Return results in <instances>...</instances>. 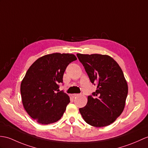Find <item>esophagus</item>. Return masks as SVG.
I'll return each mask as SVG.
<instances>
[{"label": "esophagus", "instance_id": "34e87169", "mask_svg": "<svg viewBox=\"0 0 148 148\" xmlns=\"http://www.w3.org/2000/svg\"><path fill=\"white\" fill-rule=\"evenodd\" d=\"M72 97H73V98L75 97H77V96H79V94H72Z\"/></svg>", "mask_w": 148, "mask_h": 148}]
</instances>
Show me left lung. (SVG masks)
Returning a JSON list of instances; mask_svg holds the SVG:
<instances>
[{"label":"left lung","instance_id":"left-lung-1","mask_svg":"<svg viewBox=\"0 0 148 148\" xmlns=\"http://www.w3.org/2000/svg\"><path fill=\"white\" fill-rule=\"evenodd\" d=\"M79 60L97 90L88 97L79 112L88 124L97 127L109 125L121 115L128 86L123 72L113 58L106 55L77 53Z\"/></svg>","mask_w":148,"mask_h":148}]
</instances>
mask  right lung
I'll list each match as a JSON object with an SVG mask.
<instances>
[{
    "instance_id": "add662e5",
    "label": "right lung",
    "mask_w": 148,
    "mask_h": 148,
    "mask_svg": "<svg viewBox=\"0 0 148 148\" xmlns=\"http://www.w3.org/2000/svg\"><path fill=\"white\" fill-rule=\"evenodd\" d=\"M75 60L73 54L51 53L39 58L27 71L21 95L24 108L37 122L49 124L62 116L70 99L59 91V84L68 65Z\"/></svg>"
}]
</instances>
